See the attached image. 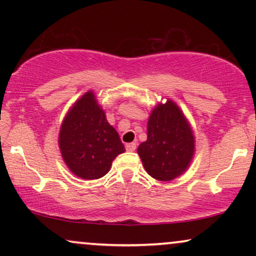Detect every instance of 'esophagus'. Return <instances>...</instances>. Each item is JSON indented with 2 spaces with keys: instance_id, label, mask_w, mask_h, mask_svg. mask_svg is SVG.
Instances as JSON below:
<instances>
[{
  "instance_id": "34e87169",
  "label": "esophagus",
  "mask_w": 256,
  "mask_h": 256,
  "mask_svg": "<svg viewBox=\"0 0 256 256\" xmlns=\"http://www.w3.org/2000/svg\"><path fill=\"white\" fill-rule=\"evenodd\" d=\"M126 149H127V152H134L136 149V143H127V144H126Z\"/></svg>"
}]
</instances>
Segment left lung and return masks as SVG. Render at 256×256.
Wrapping results in <instances>:
<instances>
[{
    "mask_svg": "<svg viewBox=\"0 0 256 256\" xmlns=\"http://www.w3.org/2000/svg\"><path fill=\"white\" fill-rule=\"evenodd\" d=\"M194 135L183 110L174 100L160 102L150 113L146 141L138 148L146 172L160 182L183 174L194 155Z\"/></svg>",
    "mask_w": 256,
    "mask_h": 256,
    "instance_id": "left-lung-1",
    "label": "left lung"
}]
</instances>
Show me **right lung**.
I'll return each instance as SVG.
<instances>
[{"label": "right lung", "instance_id": "right-lung-1", "mask_svg": "<svg viewBox=\"0 0 256 256\" xmlns=\"http://www.w3.org/2000/svg\"><path fill=\"white\" fill-rule=\"evenodd\" d=\"M58 144L70 171L88 180L104 177L115 157L126 152L93 90L79 98L66 113Z\"/></svg>", "mask_w": 256, "mask_h": 256}]
</instances>
